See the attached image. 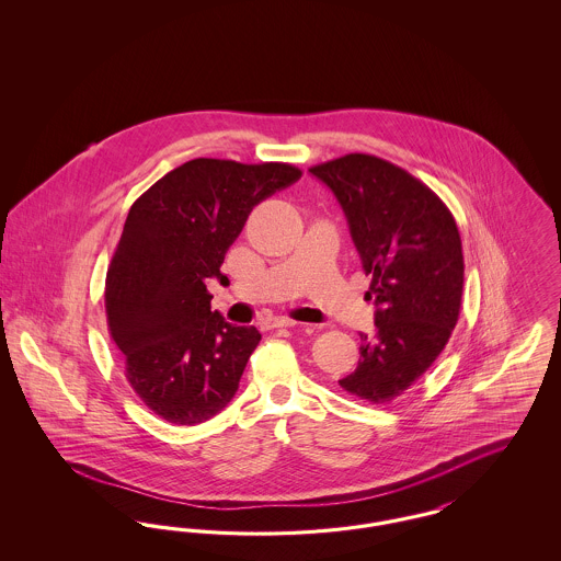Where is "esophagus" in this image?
Here are the masks:
<instances>
[{
	"label": "esophagus",
	"mask_w": 561,
	"mask_h": 561,
	"mask_svg": "<svg viewBox=\"0 0 561 561\" xmlns=\"http://www.w3.org/2000/svg\"><path fill=\"white\" fill-rule=\"evenodd\" d=\"M261 330H273V328H294L298 325V321L290 320V318H267V320L259 321Z\"/></svg>",
	"instance_id": "1"
}]
</instances>
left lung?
<instances>
[{
    "label": "left lung",
    "mask_w": 561,
    "mask_h": 561,
    "mask_svg": "<svg viewBox=\"0 0 561 561\" xmlns=\"http://www.w3.org/2000/svg\"><path fill=\"white\" fill-rule=\"evenodd\" d=\"M336 195L362 267L373 277L374 334H359L355 373L339 385L359 400L400 398L450 341L460 313L465 261L453 213L391 161L366 153L309 168Z\"/></svg>",
    "instance_id": "1"
}]
</instances>
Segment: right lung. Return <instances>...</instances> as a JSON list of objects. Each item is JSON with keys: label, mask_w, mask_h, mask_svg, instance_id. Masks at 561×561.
<instances>
[{"label": "right lung", "mask_w": 561, "mask_h": 561, "mask_svg": "<svg viewBox=\"0 0 561 561\" xmlns=\"http://www.w3.org/2000/svg\"><path fill=\"white\" fill-rule=\"evenodd\" d=\"M293 163L197 158L130 208L105 282L113 343L134 393L172 425H197L233 400L261 341L254 325L210 311L206 279L256 204L300 179Z\"/></svg>", "instance_id": "obj_1"}]
</instances>
